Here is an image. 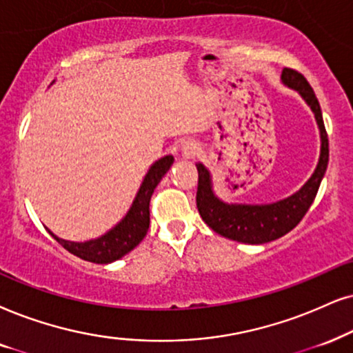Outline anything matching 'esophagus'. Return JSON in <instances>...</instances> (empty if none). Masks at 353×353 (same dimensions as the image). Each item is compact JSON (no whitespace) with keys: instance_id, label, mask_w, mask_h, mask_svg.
Returning <instances> with one entry per match:
<instances>
[{"instance_id":"obj_1","label":"esophagus","mask_w":353,"mask_h":353,"mask_svg":"<svg viewBox=\"0 0 353 353\" xmlns=\"http://www.w3.org/2000/svg\"><path fill=\"white\" fill-rule=\"evenodd\" d=\"M200 153V146L195 141H185L181 148L182 159H194Z\"/></svg>"}]
</instances>
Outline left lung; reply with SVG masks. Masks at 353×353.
I'll use <instances>...</instances> for the list:
<instances>
[{
    "instance_id": "obj_1",
    "label": "left lung",
    "mask_w": 353,
    "mask_h": 353,
    "mask_svg": "<svg viewBox=\"0 0 353 353\" xmlns=\"http://www.w3.org/2000/svg\"><path fill=\"white\" fill-rule=\"evenodd\" d=\"M280 81L285 88L296 91L314 115L319 130V159L314 172L296 192L288 197L275 200L270 203H233L225 202L215 194L212 172L202 163H197L199 187H197V208L202 220L215 233L244 244H264L282 238L292 231L301 218L306 215L318 194L325 169L329 163V141L325 133L323 112L316 99L313 88L303 74L290 68H283Z\"/></svg>"
}]
</instances>
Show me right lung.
<instances>
[{"label":"right lung","mask_w":353,"mask_h":353,"mask_svg":"<svg viewBox=\"0 0 353 353\" xmlns=\"http://www.w3.org/2000/svg\"><path fill=\"white\" fill-rule=\"evenodd\" d=\"M172 163L174 156L166 154L151 164L143 181H141L140 189H138L130 208L127 210L122 220L117 225H114L109 231H105L104 234L97 236L94 239L77 243V241L58 238L48 228L47 231L66 251L74 254L83 261L94 262V264H110V262L119 261L125 254L133 251L148 233L151 195H153L156 185L161 182L164 174L171 169Z\"/></svg>","instance_id":"obj_1"}]
</instances>
